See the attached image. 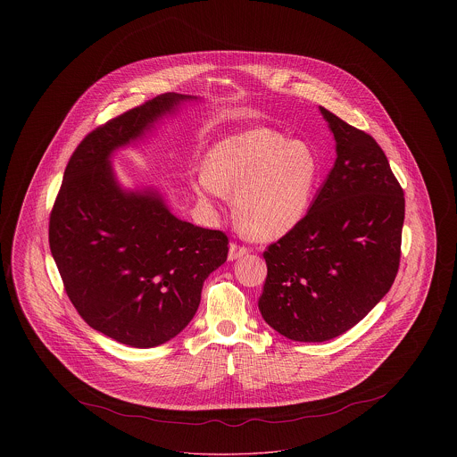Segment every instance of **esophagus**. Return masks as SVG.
<instances>
[{"label": "esophagus", "mask_w": 457, "mask_h": 457, "mask_svg": "<svg viewBox=\"0 0 457 457\" xmlns=\"http://www.w3.org/2000/svg\"><path fill=\"white\" fill-rule=\"evenodd\" d=\"M245 255H248V248L246 246H239L237 243L229 245V253H228L229 261H238V259H243Z\"/></svg>", "instance_id": "esophagus-1"}]
</instances>
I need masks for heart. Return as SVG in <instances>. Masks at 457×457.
Listing matches in <instances>:
<instances>
[{
	"label": "heart",
	"instance_id": "obj_1",
	"mask_svg": "<svg viewBox=\"0 0 457 457\" xmlns=\"http://www.w3.org/2000/svg\"><path fill=\"white\" fill-rule=\"evenodd\" d=\"M320 162L312 145L278 131L248 129L219 138L205 166L190 178L198 204L212 207L229 194L239 231L248 238L286 237L306 218Z\"/></svg>",
	"mask_w": 457,
	"mask_h": 457
}]
</instances>
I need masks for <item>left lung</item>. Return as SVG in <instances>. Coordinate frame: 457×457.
Returning a JSON list of instances; mask_svg holds the SVG:
<instances>
[{"mask_svg": "<svg viewBox=\"0 0 457 457\" xmlns=\"http://www.w3.org/2000/svg\"><path fill=\"white\" fill-rule=\"evenodd\" d=\"M336 162L298 228L265 252L263 320L300 343L356 326L391 289L399 269L404 194L369 133L320 106Z\"/></svg>", "mask_w": 457, "mask_h": 457, "instance_id": "1", "label": "left lung"}]
</instances>
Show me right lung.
Wrapping results in <instances>:
<instances>
[{
    "label": "right lung",
    "instance_id": "1",
    "mask_svg": "<svg viewBox=\"0 0 457 457\" xmlns=\"http://www.w3.org/2000/svg\"><path fill=\"white\" fill-rule=\"evenodd\" d=\"M196 97L162 94L90 131L68 161L49 219V248L88 326L131 348L168 343L190 324L228 237L176 218L154 187L129 188L112 154L144 140Z\"/></svg>",
    "mask_w": 457,
    "mask_h": 457
}]
</instances>
